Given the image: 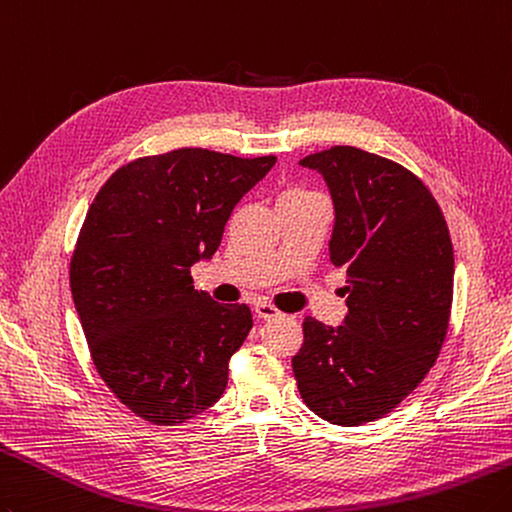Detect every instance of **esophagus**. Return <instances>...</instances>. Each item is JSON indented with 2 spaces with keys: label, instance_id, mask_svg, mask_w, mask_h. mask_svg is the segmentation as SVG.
<instances>
[{
  "label": "esophagus",
  "instance_id": "obj_1",
  "mask_svg": "<svg viewBox=\"0 0 512 512\" xmlns=\"http://www.w3.org/2000/svg\"><path fill=\"white\" fill-rule=\"evenodd\" d=\"M255 313H257V317H262V319H277V317H282V310H277L273 304H268V302H259V304L255 306Z\"/></svg>",
  "mask_w": 512,
  "mask_h": 512
}]
</instances>
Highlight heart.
<instances>
[{
  "label": "heart",
  "instance_id": "obj_1",
  "mask_svg": "<svg viewBox=\"0 0 512 512\" xmlns=\"http://www.w3.org/2000/svg\"><path fill=\"white\" fill-rule=\"evenodd\" d=\"M310 197H317V193H313V190H306V188H299V186H288L282 190V195H279V204L304 202V199H310Z\"/></svg>",
  "mask_w": 512,
  "mask_h": 512
}]
</instances>
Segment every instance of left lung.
Instances as JSON below:
<instances>
[{
    "instance_id": "8db88e82",
    "label": "left lung",
    "mask_w": 512,
    "mask_h": 512,
    "mask_svg": "<svg viewBox=\"0 0 512 512\" xmlns=\"http://www.w3.org/2000/svg\"><path fill=\"white\" fill-rule=\"evenodd\" d=\"M335 204L330 262L346 268L342 326L304 319L293 357L299 395L337 426L384 417L413 393L442 350L453 304V242L422 179L393 159L333 146L299 162Z\"/></svg>"
}]
</instances>
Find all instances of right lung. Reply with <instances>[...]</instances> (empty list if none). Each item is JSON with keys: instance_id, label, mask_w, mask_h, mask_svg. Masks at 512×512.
I'll return each mask as SVG.
<instances>
[{"instance_id": "obj_1", "label": "right lung", "mask_w": 512, "mask_h": 512, "mask_svg": "<svg viewBox=\"0 0 512 512\" xmlns=\"http://www.w3.org/2000/svg\"><path fill=\"white\" fill-rule=\"evenodd\" d=\"M275 162L206 148L139 157L88 208L70 293L99 377L150 424H182L224 395L253 315L195 290L190 268L215 255L233 208Z\"/></svg>"}]
</instances>
